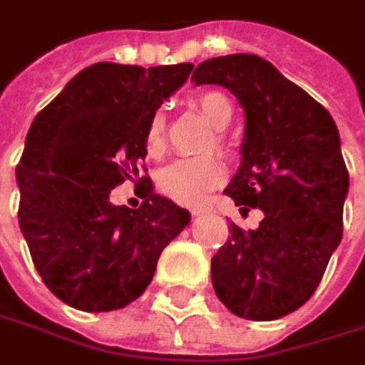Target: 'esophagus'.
<instances>
[{
  "mask_svg": "<svg viewBox=\"0 0 365 365\" xmlns=\"http://www.w3.org/2000/svg\"><path fill=\"white\" fill-rule=\"evenodd\" d=\"M190 212H192V216H200V214H202V208H192Z\"/></svg>",
  "mask_w": 365,
  "mask_h": 365,
  "instance_id": "obj_1",
  "label": "esophagus"
}]
</instances>
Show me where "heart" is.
<instances>
[{
    "mask_svg": "<svg viewBox=\"0 0 365 365\" xmlns=\"http://www.w3.org/2000/svg\"><path fill=\"white\" fill-rule=\"evenodd\" d=\"M196 106L202 110V114L212 122L214 128H218V130L227 128L232 122V116H235V108H232L230 100L225 93H218V91L202 93L196 100ZM216 140L222 149L227 147L222 135L216 136ZM145 145H147L149 155H153V157H159L165 151L167 120L161 110L155 112L149 120ZM225 175H227L225 167L216 157H192V159L173 161L171 165L163 167L157 183L167 198L175 200V202L185 204V206H196L212 190H216L220 183L225 182Z\"/></svg>",
    "mask_w": 365,
    "mask_h": 365,
    "instance_id": "obj_1",
    "label": "heart"
}]
</instances>
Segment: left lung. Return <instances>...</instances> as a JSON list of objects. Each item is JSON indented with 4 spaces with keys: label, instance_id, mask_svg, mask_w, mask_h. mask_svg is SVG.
<instances>
[{
    "label": "left lung",
    "instance_id": "1",
    "mask_svg": "<svg viewBox=\"0 0 365 365\" xmlns=\"http://www.w3.org/2000/svg\"><path fill=\"white\" fill-rule=\"evenodd\" d=\"M196 86L227 88L245 110L241 167L225 194L241 214L259 208L255 230L230 225L212 257V286L227 309L276 321L314 294L343 235L349 173L335 120L302 88L257 55L200 63Z\"/></svg>",
    "mask_w": 365,
    "mask_h": 365
}]
</instances>
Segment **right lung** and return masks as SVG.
<instances>
[{
    "label": "right lung",
    "mask_w": 365,
    "mask_h": 365,
    "mask_svg": "<svg viewBox=\"0 0 365 365\" xmlns=\"http://www.w3.org/2000/svg\"><path fill=\"white\" fill-rule=\"evenodd\" d=\"M192 63H96L34 118L16 167L20 229L46 288L86 312L124 309L151 284L161 251L190 212L140 178V208L110 192L138 178L151 116L185 83Z\"/></svg>",
    "instance_id": "obj_1"
}]
</instances>
